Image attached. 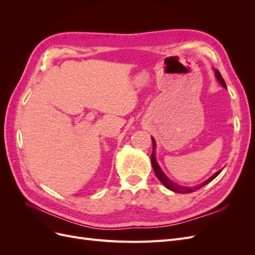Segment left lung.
Instances as JSON below:
<instances>
[{"mask_svg":"<svg viewBox=\"0 0 255 255\" xmlns=\"http://www.w3.org/2000/svg\"><path fill=\"white\" fill-rule=\"evenodd\" d=\"M215 75H216V79L218 80V82L222 85L223 87L227 88V85H226V82L225 80L222 79V76L220 74V72L218 70H215ZM152 143H153V151H152V154H151V164H152V167H153V170L154 172H155L157 179L161 182V184L164 185L165 187H167L169 190L171 191H174V192H179V194H190V192H194L200 188H202L203 186H205L206 184L210 183L211 181H213L216 176H218V174L221 172L220 171H217L216 173H214L210 179L206 180L204 183L202 184H199L197 185V186H194V187H186V186H181V185H177L175 183H173L170 179H168V176L163 172V170H161L159 165L157 164L156 161V158H155V140H154V138L152 137Z\"/></svg>","mask_w":255,"mask_h":255,"instance_id":"obj_1","label":"left lung"}]
</instances>
